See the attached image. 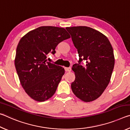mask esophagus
Wrapping results in <instances>:
<instances>
[{"instance_id": "obj_1", "label": "esophagus", "mask_w": 130, "mask_h": 130, "mask_svg": "<svg viewBox=\"0 0 130 130\" xmlns=\"http://www.w3.org/2000/svg\"><path fill=\"white\" fill-rule=\"evenodd\" d=\"M65 70L66 72H70L71 71V68L70 67H69V68H65Z\"/></svg>"}]
</instances>
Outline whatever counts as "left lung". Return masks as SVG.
I'll use <instances>...</instances> for the list:
<instances>
[{
	"mask_svg": "<svg viewBox=\"0 0 130 130\" xmlns=\"http://www.w3.org/2000/svg\"><path fill=\"white\" fill-rule=\"evenodd\" d=\"M79 56L73 65L75 80L71 84L76 97L90 102L102 95L111 80L115 65L113 50L108 39L102 32L87 26L67 27ZM83 60L86 61L81 66Z\"/></svg>",
	"mask_w": 130,
	"mask_h": 130,
	"instance_id": "8db88e82",
	"label": "left lung"
}]
</instances>
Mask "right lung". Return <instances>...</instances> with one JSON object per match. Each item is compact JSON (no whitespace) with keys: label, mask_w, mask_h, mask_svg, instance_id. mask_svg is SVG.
Wrapping results in <instances>:
<instances>
[{"label":"right lung","mask_w":130,"mask_h":130,"mask_svg":"<svg viewBox=\"0 0 130 130\" xmlns=\"http://www.w3.org/2000/svg\"><path fill=\"white\" fill-rule=\"evenodd\" d=\"M70 36L64 28L41 26L19 41L15 66L23 88L31 98L45 102L53 96L65 73L63 68L47 62L46 55L54 54L58 44Z\"/></svg>","instance_id":"add662e5"}]
</instances>
